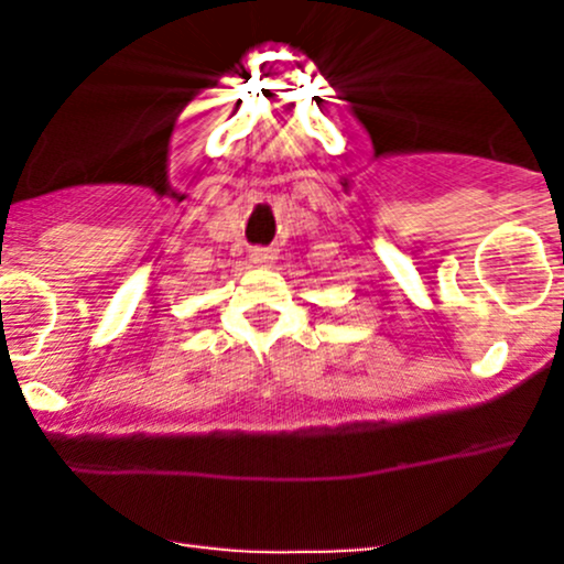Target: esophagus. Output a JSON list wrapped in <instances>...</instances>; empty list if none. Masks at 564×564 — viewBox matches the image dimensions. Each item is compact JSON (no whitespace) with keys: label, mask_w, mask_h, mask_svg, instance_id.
Instances as JSON below:
<instances>
[{"label":"esophagus","mask_w":564,"mask_h":564,"mask_svg":"<svg viewBox=\"0 0 564 564\" xmlns=\"http://www.w3.org/2000/svg\"><path fill=\"white\" fill-rule=\"evenodd\" d=\"M270 259H272L270 250H264V248L250 250V261H253V264H267V261H270Z\"/></svg>","instance_id":"esophagus-1"}]
</instances>
